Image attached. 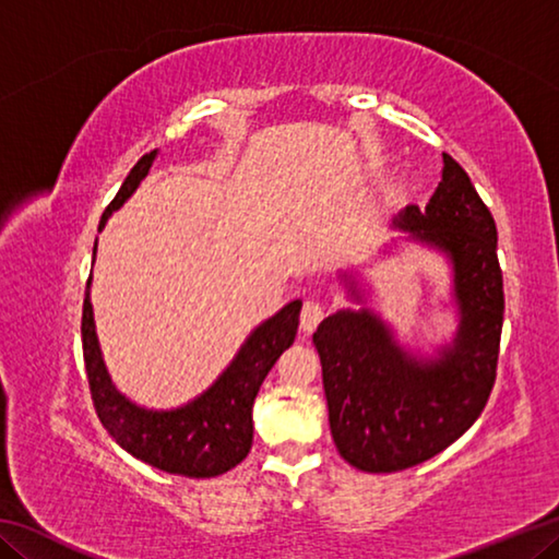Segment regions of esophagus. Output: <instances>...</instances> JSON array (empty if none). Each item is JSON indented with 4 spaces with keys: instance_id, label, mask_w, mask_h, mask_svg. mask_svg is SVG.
I'll list each match as a JSON object with an SVG mask.
<instances>
[{
    "instance_id": "34e87169",
    "label": "esophagus",
    "mask_w": 559,
    "mask_h": 559,
    "mask_svg": "<svg viewBox=\"0 0 559 559\" xmlns=\"http://www.w3.org/2000/svg\"><path fill=\"white\" fill-rule=\"evenodd\" d=\"M325 318V302H320L316 298H308L302 302V310H300V328L306 330V333H313L318 328L320 320Z\"/></svg>"
}]
</instances>
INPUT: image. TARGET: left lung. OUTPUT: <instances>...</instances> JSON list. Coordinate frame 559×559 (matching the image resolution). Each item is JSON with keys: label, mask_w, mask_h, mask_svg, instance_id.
<instances>
[{"label": "left lung", "mask_w": 559, "mask_h": 559, "mask_svg": "<svg viewBox=\"0 0 559 559\" xmlns=\"http://www.w3.org/2000/svg\"><path fill=\"white\" fill-rule=\"evenodd\" d=\"M392 224L449 259L459 328L437 357H414L370 308L318 325L330 431L340 456L367 473L412 468L471 429L493 390L506 310L496 222L451 155L429 204H409ZM345 281L362 300L355 278Z\"/></svg>", "instance_id": "1"}]
</instances>
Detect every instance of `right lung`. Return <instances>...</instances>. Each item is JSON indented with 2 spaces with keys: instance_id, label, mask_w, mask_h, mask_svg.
<instances>
[{
  "instance_id": "obj_1",
  "label": "right lung",
  "mask_w": 559,
  "mask_h": 559,
  "mask_svg": "<svg viewBox=\"0 0 559 559\" xmlns=\"http://www.w3.org/2000/svg\"><path fill=\"white\" fill-rule=\"evenodd\" d=\"M155 157L157 150L140 157L138 165L130 169L116 200L103 212L98 231L106 226L108 216L130 200V194L147 177ZM93 259H96V249H93ZM300 306V300H293L276 316L263 320L246 337L219 380L194 402L179 406V409L157 412L130 402L112 384L100 355L88 276L81 337L93 406H96L100 424L128 453L165 473H177L187 478H214L239 466L249 456L253 441V400L283 349H288L296 340Z\"/></svg>"
}]
</instances>
